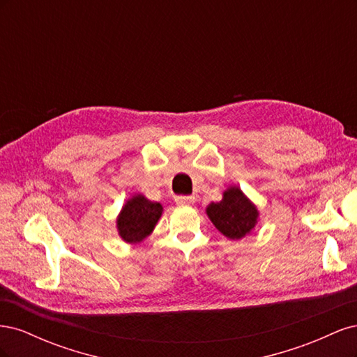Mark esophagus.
Instances as JSON below:
<instances>
[{
  "label": "esophagus",
  "instance_id": "34e87169",
  "mask_svg": "<svg viewBox=\"0 0 357 357\" xmlns=\"http://www.w3.org/2000/svg\"><path fill=\"white\" fill-rule=\"evenodd\" d=\"M178 205H185V204H193L195 202V197H186V195H178L174 198Z\"/></svg>",
  "mask_w": 357,
  "mask_h": 357
}]
</instances>
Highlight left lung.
I'll return each mask as SVG.
<instances>
[{
    "label": "left lung",
    "instance_id": "obj_1",
    "mask_svg": "<svg viewBox=\"0 0 357 357\" xmlns=\"http://www.w3.org/2000/svg\"><path fill=\"white\" fill-rule=\"evenodd\" d=\"M208 219L229 240H241L257 225L259 210L238 186H229L219 202H211L205 208Z\"/></svg>",
    "mask_w": 357,
    "mask_h": 357
}]
</instances>
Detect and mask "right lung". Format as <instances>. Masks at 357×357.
<instances>
[{
  "mask_svg": "<svg viewBox=\"0 0 357 357\" xmlns=\"http://www.w3.org/2000/svg\"><path fill=\"white\" fill-rule=\"evenodd\" d=\"M164 207L156 201L147 199L142 193H135L122 207L116 219L119 236L128 244H137L153 232Z\"/></svg>",
  "mask_w": 357,
  "mask_h": 357,
  "instance_id": "1",
  "label": "right lung"
}]
</instances>
